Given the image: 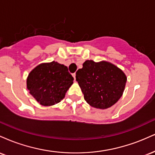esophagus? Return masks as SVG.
Instances as JSON below:
<instances>
[{"instance_id": "esophagus-1", "label": "esophagus", "mask_w": 155, "mask_h": 155, "mask_svg": "<svg viewBox=\"0 0 155 155\" xmlns=\"http://www.w3.org/2000/svg\"><path fill=\"white\" fill-rule=\"evenodd\" d=\"M72 76H73V77H74V80H76V74H73Z\"/></svg>"}]
</instances>
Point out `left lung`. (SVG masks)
<instances>
[{"instance_id": "obj_1", "label": "left lung", "mask_w": 155, "mask_h": 155, "mask_svg": "<svg viewBox=\"0 0 155 155\" xmlns=\"http://www.w3.org/2000/svg\"><path fill=\"white\" fill-rule=\"evenodd\" d=\"M84 100L92 107L106 109L123 94L127 77L121 69L106 61L86 60L76 73Z\"/></svg>"}]
</instances>
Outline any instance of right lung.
<instances>
[{"mask_svg":"<svg viewBox=\"0 0 155 155\" xmlns=\"http://www.w3.org/2000/svg\"><path fill=\"white\" fill-rule=\"evenodd\" d=\"M73 81L67 66L52 61L40 64L31 71L27 88L39 104L49 106L63 100Z\"/></svg>","mask_w":155,"mask_h":155,"instance_id":"right-lung-1","label":"right lung"}]
</instances>
